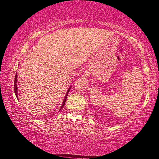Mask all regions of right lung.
<instances>
[{
	"label": "right lung",
	"instance_id": "add662e5",
	"mask_svg": "<svg viewBox=\"0 0 159 159\" xmlns=\"http://www.w3.org/2000/svg\"><path fill=\"white\" fill-rule=\"evenodd\" d=\"M17 77H18V74H17V73L16 74V76H15V80H14V92H15V93H16V96H17V95H18V87H17V84H16V83H17ZM70 87L69 88V89L67 90V93H66V97H65V99H64V100H63V104H62V106H61V108H63V107L64 106V104H65V103H66V98H67V95H68V92H69V91H70Z\"/></svg>",
	"mask_w": 159,
	"mask_h": 159
}]
</instances>
